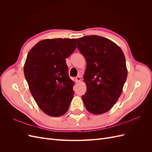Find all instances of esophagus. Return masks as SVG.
<instances>
[{"mask_svg": "<svg viewBox=\"0 0 152 152\" xmlns=\"http://www.w3.org/2000/svg\"><path fill=\"white\" fill-rule=\"evenodd\" d=\"M75 80H76V81H77V82H79V81H80V80H81V79H80V77L79 75L77 76V77H75Z\"/></svg>", "mask_w": 152, "mask_h": 152, "instance_id": "34e87169", "label": "esophagus"}]
</instances>
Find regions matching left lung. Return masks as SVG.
Wrapping results in <instances>:
<instances>
[{
	"label": "left lung",
	"mask_w": 152,
	"mask_h": 152,
	"mask_svg": "<svg viewBox=\"0 0 152 152\" xmlns=\"http://www.w3.org/2000/svg\"><path fill=\"white\" fill-rule=\"evenodd\" d=\"M76 40L87 62L84 75L87 91L82 100L90 113H104L122 93L127 77L125 56L120 47L103 37L87 35Z\"/></svg>",
	"instance_id": "left-lung-1"
}]
</instances>
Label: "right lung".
I'll return each mask as SVG.
<instances>
[{"instance_id":"add662e5","label":"right lung","mask_w":152,"mask_h":152,"mask_svg":"<svg viewBox=\"0 0 152 152\" xmlns=\"http://www.w3.org/2000/svg\"><path fill=\"white\" fill-rule=\"evenodd\" d=\"M76 48L75 39H45L27 55L25 79L37 104L48 115L61 116L70 107L74 83L68 75L65 59Z\"/></svg>"}]
</instances>
